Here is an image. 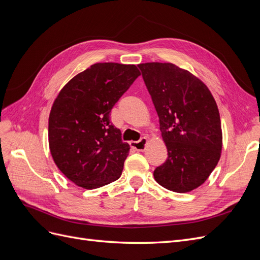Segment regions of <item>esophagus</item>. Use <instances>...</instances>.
<instances>
[{
    "label": "esophagus",
    "instance_id": "1",
    "mask_svg": "<svg viewBox=\"0 0 260 260\" xmlns=\"http://www.w3.org/2000/svg\"><path fill=\"white\" fill-rule=\"evenodd\" d=\"M147 143V138H141L138 142H131L130 145L133 149H136V151H144L145 146Z\"/></svg>",
    "mask_w": 260,
    "mask_h": 260
}]
</instances>
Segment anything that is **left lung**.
<instances>
[{"label": "left lung", "mask_w": 260, "mask_h": 260, "mask_svg": "<svg viewBox=\"0 0 260 260\" xmlns=\"http://www.w3.org/2000/svg\"><path fill=\"white\" fill-rule=\"evenodd\" d=\"M138 67L168 151L167 160L154 170V178L167 190L190 192L205 182L221 154L216 101L199 78L171 62H145Z\"/></svg>", "instance_id": "1"}]
</instances>
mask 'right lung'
Instances as JSON below:
<instances>
[{
	"label": "right lung",
	"mask_w": 260,
	"mask_h": 260,
	"mask_svg": "<svg viewBox=\"0 0 260 260\" xmlns=\"http://www.w3.org/2000/svg\"><path fill=\"white\" fill-rule=\"evenodd\" d=\"M136 65L99 62L74 77L54 101L49 144L58 169L84 188H96L121 176L130 146L109 113L140 76Z\"/></svg>",
	"instance_id": "add662e5"
}]
</instances>
